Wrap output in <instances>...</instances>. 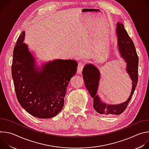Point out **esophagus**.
<instances>
[{"instance_id":"1","label":"esophagus","mask_w":149,"mask_h":149,"mask_svg":"<svg viewBox=\"0 0 149 149\" xmlns=\"http://www.w3.org/2000/svg\"><path fill=\"white\" fill-rule=\"evenodd\" d=\"M84 68V63L81 62H79L78 63V67H77V74L78 75H81L82 73V71Z\"/></svg>"}]
</instances>
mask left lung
Masks as SVG:
<instances>
[{"label":"left lung","mask_w":149,"mask_h":149,"mask_svg":"<svg viewBox=\"0 0 149 149\" xmlns=\"http://www.w3.org/2000/svg\"><path fill=\"white\" fill-rule=\"evenodd\" d=\"M116 31L117 36L118 50L120 56L126 63L125 70L132 81V88L129 98L124 102L119 104L105 103L97 94L101 78L99 70L92 63H88L85 65L82 70L85 86L93 98L94 109L101 114L119 115L121 114L131 100L138 81L139 58L133 42L125 31L123 24L117 22Z\"/></svg>","instance_id":"1"}]
</instances>
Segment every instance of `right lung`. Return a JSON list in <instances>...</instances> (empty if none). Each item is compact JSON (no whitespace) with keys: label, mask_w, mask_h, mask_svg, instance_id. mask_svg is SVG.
<instances>
[{"label":"right lung","mask_w":149,"mask_h":149,"mask_svg":"<svg viewBox=\"0 0 149 149\" xmlns=\"http://www.w3.org/2000/svg\"><path fill=\"white\" fill-rule=\"evenodd\" d=\"M25 36L23 31L13 52L12 75L17 99L33 117L52 118L63 108L68 84L77 72L78 63L73 59H56L38 66L24 42Z\"/></svg>","instance_id":"add662e5"}]
</instances>
